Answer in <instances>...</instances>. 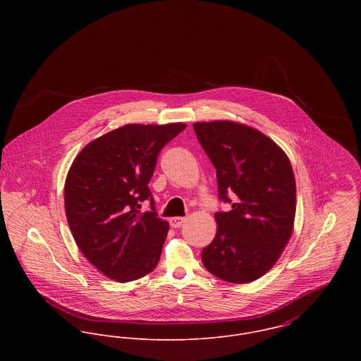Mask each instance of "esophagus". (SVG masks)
<instances>
[{
  "label": "esophagus",
  "instance_id": "1",
  "mask_svg": "<svg viewBox=\"0 0 361 361\" xmlns=\"http://www.w3.org/2000/svg\"><path fill=\"white\" fill-rule=\"evenodd\" d=\"M185 221H186L185 216H172V218H169V225L172 228H179L185 224Z\"/></svg>",
  "mask_w": 361,
  "mask_h": 361
}]
</instances>
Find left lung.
<instances>
[{
  "instance_id": "8db88e82",
  "label": "left lung",
  "mask_w": 361,
  "mask_h": 361,
  "mask_svg": "<svg viewBox=\"0 0 361 361\" xmlns=\"http://www.w3.org/2000/svg\"><path fill=\"white\" fill-rule=\"evenodd\" d=\"M216 171V235L203 249L208 272L231 283H249L278 261L293 231L296 183L289 158L256 129L214 121L193 125Z\"/></svg>"
}]
</instances>
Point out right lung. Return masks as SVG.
Here are the masks:
<instances>
[{
  "instance_id": "add662e5",
  "label": "right lung",
  "mask_w": 361,
  "mask_h": 361,
  "mask_svg": "<svg viewBox=\"0 0 361 361\" xmlns=\"http://www.w3.org/2000/svg\"><path fill=\"white\" fill-rule=\"evenodd\" d=\"M185 128L125 125L75 158L63 190L68 224L79 250L105 276L130 282L157 267L169 225L155 212L149 182L159 152Z\"/></svg>"
}]
</instances>
